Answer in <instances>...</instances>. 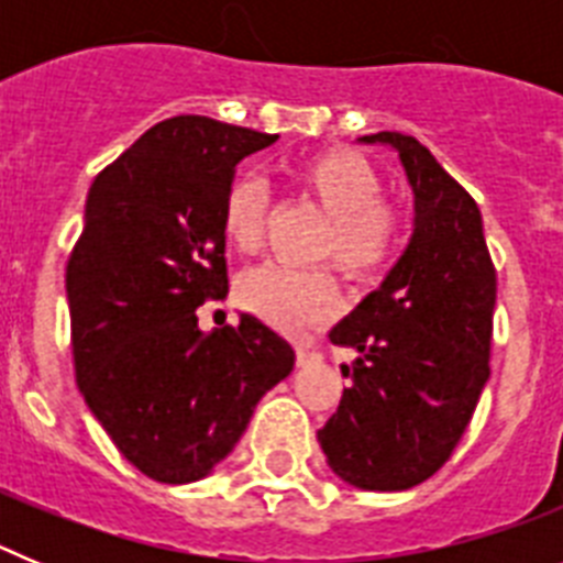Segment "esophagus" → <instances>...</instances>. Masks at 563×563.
<instances>
[{
    "label": "esophagus",
    "mask_w": 563,
    "mask_h": 563,
    "mask_svg": "<svg viewBox=\"0 0 563 563\" xmlns=\"http://www.w3.org/2000/svg\"><path fill=\"white\" fill-rule=\"evenodd\" d=\"M318 352L312 346H298L296 350V363L298 366H310V363H318Z\"/></svg>",
    "instance_id": "1"
}]
</instances>
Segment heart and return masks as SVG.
I'll use <instances>...</instances> for the list:
<instances>
[{
  "instance_id": "obj_1",
  "label": "heart",
  "mask_w": 563,
  "mask_h": 563,
  "mask_svg": "<svg viewBox=\"0 0 563 563\" xmlns=\"http://www.w3.org/2000/svg\"><path fill=\"white\" fill-rule=\"evenodd\" d=\"M290 183L327 217L318 258H332L355 282L375 278L395 256L402 213L383 200V180L363 154L330 146L307 154L290 168ZM267 220V191L253 177H239L222 200V236L239 253H253ZM236 301L276 330H307L327 324L341 310L330 271H290L258 265L236 278Z\"/></svg>"
}]
</instances>
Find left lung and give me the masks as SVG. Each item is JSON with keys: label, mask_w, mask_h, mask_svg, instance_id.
Returning a JSON list of instances; mask_svg holds the SVG:
<instances>
[{"label": "left lung", "mask_w": 563, "mask_h": 563, "mask_svg": "<svg viewBox=\"0 0 563 563\" xmlns=\"http://www.w3.org/2000/svg\"><path fill=\"white\" fill-rule=\"evenodd\" d=\"M400 157L415 231L383 285L332 327L355 363L338 411L318 431L327 465L361 490H409L434 476L474 417L490 377L496 271L474 197L420 141L357 137Z\"/></svg>", "instance_id": "left-lung-1"}]
</instances>
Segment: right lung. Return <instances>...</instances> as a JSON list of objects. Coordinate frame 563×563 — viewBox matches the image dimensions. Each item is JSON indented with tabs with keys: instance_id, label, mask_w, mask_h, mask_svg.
Wrapping results in <instances>:
<instances>
[{
	"instance_id": "1",
	"label": "right lung",
	"mask_w": 563,
	"mask_h": 563,
	"mask_svg": "<svg viewBox=\"0 0 563 563\" xmlns=\"http://www.w3.org/2000/svg\"><path fill=\"white\" fill-rule=\"evenodd\" d=\"M276 141L177 114L87 194L67 262L76 380L109 440L154 482L211 474L296 363L290 343L247 312L239 327H197V307L228 292L222 200L236 163Z\"/></svg>"
}]
</instances>
